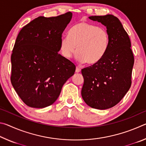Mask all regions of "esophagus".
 <instances>
[{
	"label": "esophagus",
	"mask_w": 146,
	"mask_h": 146,
	"mask_svg": "<svg viewBox=\"0 0 146 146\" xmlns=\"http://www.w3.org/2000/svg\"><path fill=\"white\" fill-rule=\"evenodd\" d=\"M80 71H81V69L79 68V67H78V66H76V70H75V71L76 73H79V72H80Z\"/></svg>",
	"instance_id": "1"
}]
</instances>
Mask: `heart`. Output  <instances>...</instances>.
I'll list each match as a JSON object with an SVG mask.
<instances>
[{
	"instance_id": "b5f03b06",
	"label": "heart",
	"mask_w": 146,
	"mask_h": 146,
	"mask_svg": "<svg viewBox=\"0 0 146 146\" xmlns=\"http://www.w3.org/2000/svg\"><path fill=\"white\" fill-rule=\"evenodd\" d=\"M110 45V35L105 28L95 24L80 22L71 27L69 36L62 37L60 47L64 57L70 58L75 52L78 61L89 65L99 62Z\"/></svg>"
}]
</instances>
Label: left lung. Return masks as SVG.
Instances as JSON below:
<instances>
[{"mask_svg":"<svg viewBox=\"0 0 146 146\" xmlns=\"http://www.w3.org/2000/svg\"><path fill=\"white\" fill-rule=\"evenodd\" d=\"M89 19L104 25L110 45L102 60L82 70V97L90 107L106 110L120 102L131 85L134 56L131 41L119 20L112 15L91 16Z\"/></svg>","mask_w":146,"mask_h":146,"instance_id":"left-lung-1","label":"left lung"}]
</instances>
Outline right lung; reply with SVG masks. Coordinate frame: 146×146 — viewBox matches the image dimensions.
Returning a JSON list of instances; mask_svg holds the SVG:
<instances>
[{
	"label": "right lung",
	"instance_id": "right-lung-1",
	"mask_svg": "<svg viewBox=\"0 0 146 146\" xmlns=\"http://www.w3.org/2000/svg\"><path fill=\"white\" fill-rule=\"evenodd\" d=\"M72 18L38 17L24 26L11 56V82L21 100L31 108L52 104L75 73V64L60 54L62 35Z\"/></svg>",
	"mask_w": 146,
	"mask_h": 146
}]
</instances>
